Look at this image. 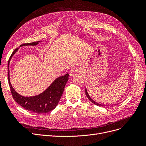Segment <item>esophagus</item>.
I'll return each mask as SVG.
<instances>
[{"instance_id": "1", "label": "esophagus", "mask_w": 146, "mask_h": 146, "mask_svg": "<svg viewBox=\"0 0 146 146\" xmlns=\"http://www.w3.org/2000/svg\"><path fill=\"white\" fill-rule=\"evenodd\" d=\"M78 72H79V70L78 68H72V70H70V72H69V75L70 76H73Z\"/></svg>"}]
</instances>
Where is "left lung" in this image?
<instances>
[{"mask_svg":"<svg viewBox=\"0 0 146 146\" xmlns=\"http://www.w3.org/2000/svg\"><path fill=\"white\" fill-rule=\"evenodd\" d=\"M85 93H86V96H87V98L89 99V100L92 102V103H94V104H95V105H98V106H105V105H102V104H98V103H97V102H95L94 100H92V99L90 98V96H89V95H88V92H87V90H86V89H85ZM107 106V105H106Z\"/></svg>","mask_w":146,"mask_h":146,"instance_id":"left-lung-1","label":"left lung"}]
</instances>
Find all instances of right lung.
Instances as JSON below:
<instances>
[{"instance_id":"right-lung-1","label":"right lung","mask_w":146,"mask_h":146,"mask_svg":"<svg viewBox=\"0 0 146 146\" xmlns=\"http://www.w3.org/2000/svg\"><path fill=\"white\" fill-rule=\"evenodd\" d=\"M40 41L30 43H25L21 46L35 45ZM18 48L15 49L9 59L7 68H8V82L12 97L22 108L31 112L38 113H47L51 111L57 106L60 99L63 95L66 83L68 79V74L60 76L57 78L44 92L33 97H24L19 95L12 88L9 80V62L11 57L17 51Z\"/></svg>"}]
</instances>
